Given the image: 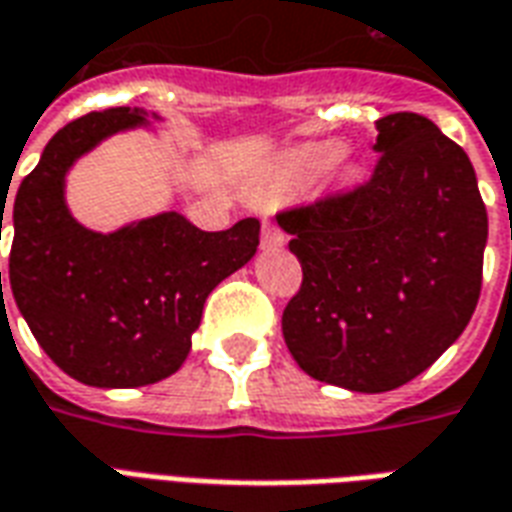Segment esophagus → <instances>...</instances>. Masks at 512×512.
Here are the masks:
<instances>
[{"instance_id": "34e87169", "label": "esophagus", "mask_w": 512, "mask_h": 512, "mask_svg": "<svg viewBox=\"0 0 512 512\" xmlns=\"http://www.w3.org/2000/svg\"><path fill=\"white\" fill-rule=\"evenodd\" d=\"M285 241H288V235H285L282 227H277L274 222H263V233H260V244H263V249H277V246H282Z\"/></svg>"}]
</instances>
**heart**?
I'll return each instance as SVG.
<instances>
[{"instance_id":"1","label":"heart","mask_w":512,"mask_h":512,"mask_svg":"<svg viewBox=\"0 0 512 512\" xmlns=\"http://www.w3.org/2000/svg\"><path fill=\"white\" fill-rule=\"evenodd\" d=\"M340 156H343V145H337V142H315V145L299 147L290 156V169L296 175H301V178H312V175L326 172Z\"/></svg>"}]
</instances>
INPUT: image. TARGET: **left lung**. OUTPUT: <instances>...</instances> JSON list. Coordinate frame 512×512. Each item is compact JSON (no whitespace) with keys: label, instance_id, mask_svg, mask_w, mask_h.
Returning <instances> with one entry per match:
<instances>
[{"label":"left lung","instance_id":"1","mask_svg":"<svg viewBox=\"0 0 512 512\" xmlns=\"http://www.w3.org/2000/svg\"><path fill=\"white\" fill-rule=\"evenodd\" d=\"M376 128L365 183L277 213L304 274L282 312L288 351L307 376L354 392L408 384L461 337L488 238L461 145L417 112Z\"/></svg>","mask_w":512,"mask_h":512}]
</instances>
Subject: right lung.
Listing matches in <instances>:
<instances>
[{"label": "right lung", "mask_w": 512, "mask_h": 512, "mask_svg": "<svg viewBox=\"0 0 512 512\" xmlns=\"http://www.w3.org/2000/svg\"><path fill=\"white\" fill-rule=\"evenodd\" d=\"M139 123V109L117 106L60 128L13 205L10 290L18 310L54 365L106 389L172 376L189 356L208 293L260 244L252 216L222 233H205L180 213L109 235L76 222L62 197L68 167L104 136Z\"/></svg>", "instance_id": "right-lung-1"}]
</instances>
